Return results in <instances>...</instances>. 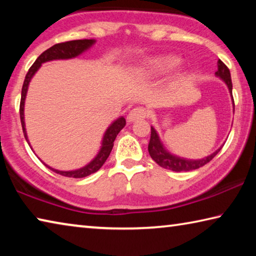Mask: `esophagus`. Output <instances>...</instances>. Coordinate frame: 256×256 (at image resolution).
Returning a JSON list of instances; mask_svg holds the SVG:
<instances>
[{
    "label": "esophagus",
    "mask_w": 256,
    "mask_h": 256,
    "mask_svg": "<svg viewBox=\"0 0 256 256\" xmlns=\"http://www.w3.org/2000/svg\"><path fill=\"white\" fill-rule=\"evenodd\" d=\"M146 118V110L142 107H136L133 108V110L128 114V122L133 123L138 122V120H141Z\"/></svg>",
    "instance_id": "34e87169"
}]
</instances>
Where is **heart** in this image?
<instances>
[{
  "label": "heart",
  "instance_id": "b5f03b06",
  "mask_svg": "<svg viewBox=\"0 0 256 256\" xmlns=\"http://www.w3.org/2000/svg\"><path fill=\"white\" fill-rule=\"evenodd\" d=\"M180 63V60L176 56L166 55V56H154L146 60L144 62L138 64L134 68V74L140 78H149L154 76L164 74L168 71L172 70Z\"/></svg>",
  "mask_w": 256,
  "mask_h": 256
}]
</instances>
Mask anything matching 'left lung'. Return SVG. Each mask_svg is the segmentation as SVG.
Returning a JSON list of instances; mask_svg holds the SVG:
<instances>
[{"mask_svg": "<svg viewBox=\"0 0 256 256\" xmlns=\"http://www.w3.org/2000/svg\"><path fill=\"white\" fill-rule=\"evenodd\" d=\"M218 70L214 73L216 78L222 79L224 84H226L228 92L230 94L232 100V107L234 110H235V104H234V98H232V76L230 72H229V68L224 66L222 60H218ZM222 146H220L219 149H216L214 154H211L206 158L202 159H188L180 157V156H176L172 154L170 151L166 149V146H164L162 141L160 140V136L158 132L156 131L154 126H151V136H150V142L148 146L149 154L150 157L152 158L156 162H157L160 167L166 168V170H170L172 172H190L193 170H198L202 166H204L212 160V158L222 150Z\"/></svg>", "mask_w": 256, "mask_h": 256, "instance_id": "1", "label": "left lung"}]
</instances>
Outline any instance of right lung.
I'll return each mask as SVG.
<instances>
[{"mask_svg": "<svg viewBox=\"0 0 256 256\" xmlns=\"http://www.w3.org/2000/svg\"><path fill=\"white\" fill-rule=\"evenodd\" d=\"M94 42H96L94 40H78L60 42V44L52 46L50 48L46 50L44 53L38 56V58L34 60V63L32 64V68H29L27 76L24 78L22 90H21L20 120H21V125H22L24 136L26 138V141L28 142L30 148H32V146H30L27 131H26V123H24V102H26V97H27L30 81H32L34 76L36 74V72L40 70L42 64H44L46 62H50V60H71V58H78V56L81 55L82 53H84L86 50L92 48V47L94 45ZM125 124H126L125 118L123 116H120V118H116L114 122L107 128L105 133H104L100 149L98 150L97 154L94 156L92 162L84 164V167L78 168V170H55V168H52L50 166H48V164H46L44 162H42V160L40 162L44 164L47 168H50V170H53L54 172H56V174H60L62 176L73 177V178H82V177L92 175L94 172H96L97 170H100V167L105 164L106 159L108 158V156H110V151L112 149V146H114V141L116 136H118V134L120 133V130L125 126Z\"/></svg>", "mask_w": 256, "mask_h": 256, "instance_id": "right-lung-1", "label": "right lung"}]
</instances>
